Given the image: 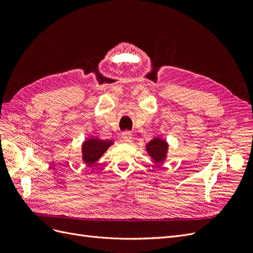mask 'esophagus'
<instances>
[{
  "instance_id": "obj_1",
  "label": "esophagus",
  "mask_w": 253,
  "mask_h": 253,
  "mask_svg": "<svg viewBox=\"0 0 253 253\" xmlns=\"http://www.w3.org/2000/svg\"><path fill=\"white\" fill-rule=\"evenodd\" d=\"M121 137H122V140H124L125 142H129V141H131V140H132V137H133V134H132L131 132H128V131H126V132H124V133H122Z\"/></svg>"
}]
</instances>
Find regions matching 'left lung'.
<instances>
[{
    "instance_id": "8db88e82",
    "label": "left lung",
    "mask_w": 253,
    "mask_h": 253,
    "mask_svg": "<svg viewBox=\"0 0 253 253\" xmlns=\"http://www.w3.org/2000/svg\"><path fill=\"white\" fill-rule=\"evenodd\" d=\"M145 149H147L149 156L154 160L156 164H162L167 158L169 144H168V142L165 139L159 138V137H155V138H153L151 141L147 143Z\"/></svg>"
}]
</instances>
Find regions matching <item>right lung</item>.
I'll list each match as a JSON object with an SVG mask.
<instances>
[{"instance_id":"add662e5","label":"right lung","mask_w":253,"mask_h":253,"mask_svg":"<svg viewBox=\"0 0 253 253\" xmlns=\"http://www.w3.org/2000/svg\"><path fill=\"white\" fill-rule=\"evenodd\" d=\"M114 142L112 140H102L91 137L82 143V160L87 166L98 162Z\"/></svg>"}]
</instances>
